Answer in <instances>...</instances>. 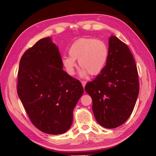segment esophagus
Returning a JSON list of instances; mask_svg holds the SVG:
<instances>
[{
    "mask_svg": "<svg viewBox=\"0 0 156 156\" xmlns=\"http://www.w3.org/2000/svg\"><path fill=\"white\" fill-rule=\"evenodd\" d=\"M86 83H87V82H86V81H81V84H82V86L83 87V88H84V87H85V85H86Z\"/></svg>",
    "mask_w": 156,
    "mask_h": 156,
    "instance_id": "obj_1",
    "label": "esophagus"
}]
</instances>
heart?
<instances>
[{
    "mask_svg": "<svg viewBox=\"0 0 156 156\" xmlns=\"http://www.w3.org/2000/svg\"><path fill=\"white\" fill-rule=\"evenodd\" d=\"M69 55H63L61 62L67 73L73 75L77 66L76 60L82 68L81 77L89 73L92 75L100 73L105 68L108 58V48L104 41L95 38H81L75 41L69 49Z\"/></svg>",
    "mask_w": 156,
    "mask_h": 156,
    "instance_id": "b5f03b06",
    "label": "heart"
}]
</instances>
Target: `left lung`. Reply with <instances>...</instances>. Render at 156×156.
<instances>
[{
	"label": "left lung",
	"mask_w": 156,
	"mask_h": 156,
	"mask_svg": "<svg viewBox=\"0 0 156 156\" xmlns=\"http://www.w3.org/2000/svg\"><path fill=\"white\" fill-rule=\"evenodd\" d=\"M92 99V111L98 124L107 129L123 124L137 100L139 83L133 56L126 44L115 36L108 40L105 68L85 87Z\"/></svg>",
	"instance_id": "8db88e82"
}]
</instances>
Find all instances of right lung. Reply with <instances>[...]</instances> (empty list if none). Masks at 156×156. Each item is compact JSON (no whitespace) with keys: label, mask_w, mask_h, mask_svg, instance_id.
I'll use <instances>...</instances> for the list:
<instances>
[{"label":"right lung","mask_w":156,"mask_h":156,"mask_svg":"<svg viewBox=\"0 0 156 156\" xmlns=\"http://www.w3.org/2000/svg\"><path fill=\"white\" fill-rule=\"evenodd\" d=\"M58 48L50 37L40 40L23 55L17 91L32 123L50 135L66 132L84 89L63 69Z\"/></svg>","instance_id":"1"}]
</instances>
